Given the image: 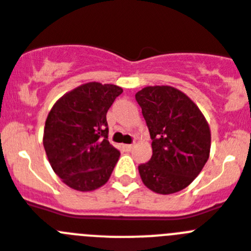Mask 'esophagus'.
<instances>
[{
  "label": "esophagus",
  "instance_id": "1",
  "mask_svg": "<svg viewBox=\"0 0 251 251\" xmlns=\"http://www.w3.org/2000/svg\"><path fill=\"white\" fill-rule=\"evenodd\" d=\"M122 148H123L124 151H127V152H129V151L133 150V146L132 145H123V146H122Z\"/></svg>",
  "mask_w": 251,
  "mask_h": 251
}]
</instances>
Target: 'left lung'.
<instances>
[{"label": "left lung", "instance_id": "obj_1", "mask_svg": "<svg viewBox=\"0 0 251 251\" xmlns=\"http://www.w3.org/2000/svg\"><path fill=\"white\" fill-rule=\"evenodd\" d=\"M152 139V157L138 166L150 190L178 192L199 176L207 162L211 133L199 106L172 86H146L136 94Z\"/></svg>", "mask_w": 251, "mask_h": 251}]
</instances>
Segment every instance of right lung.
<instances>
[{
    "instance_id": "add662e5",
    "label": "right lung",
    "mask_w": 251,
    "mask_h": 251,
    "mask_svg": "<svg viewBox=\"0 0 251 251\" xmlns=\"http://www.w3.org/2000/svg\"><path fill=\"white\" fill-rule=\"evenodd\" d=\"M122 93L117 85L93 81L66 93L51 108L44 148L69 187L93 191L109 179L121 153L108 141L106 112Z\"/></svg>"
}]
</instances>
